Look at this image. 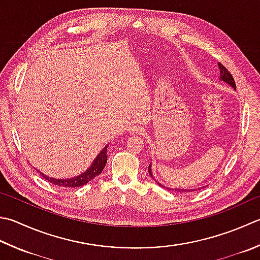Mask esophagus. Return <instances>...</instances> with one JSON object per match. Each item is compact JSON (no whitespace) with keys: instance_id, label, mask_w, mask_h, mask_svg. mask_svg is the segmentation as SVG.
I'll list each match as a JSON object with an SVG mask.
<instances>
[{"instance_id":"34e87169","label":"esophagus","mask_w":260,"mask_h":260,"mask_svg":"<svg viewBox=\"0 0 260 260\" xmlns=\"http://www.w3.org/2000/svg\"><path fill=\"white\" fill-rule=\"evenodd\" d=\"M129 131H131V132H134V133L142 134V133H143V132H144V127H142V126L139 125V124H134V125L131 126Z\"/></svg>"}]
</instances>
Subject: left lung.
Returning <instances> with one entry per match:
<instances>
[{
  "instance_id": "obj_1",
  "label": "left lung",
  "mask_w": 260,
  "mask_h": 260,
  "mask_svg": "<svg viewBox=\"0 0 260 260\" xmlns=\"http://www.w3.org/2000/svg\"><path fill=\"white\" fill-rule=\"evenodd\" d=\"M218 68H220V78H221V80H223L224 82L230 84L232 88L236 89V82H235V79H233L232 74L229 72L225 66L222 65L221 63H218ZM149 174L152 178H153V176H152V172H151V166H149ZM157 184H159V182H157ZM167 189H168V188H167ZM174 190L177 191V192H190V191H195L196 189H179V188H178V189H174Z\"/></svg>"
}]
</instances>
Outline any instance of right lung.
Masks as SVG:
<instances>
[{
	"mask_svg": "<svg viewBox=\"0 0 260 260\" xmlns=\"http://www.w3.org/2000/svg\"><path fill=\"white\" fill-rule=\"evenodd\" d=\"M107 147L108 146L104 147L103 151H101L99 155L96 156V159L93 161L92 166H91L88 170L83 172L82 175L72 178V179H54V178H49L46 175H44L43 172L40 171L38 172L45 178L46 180L49 181L50 184L55 186H60L65 188H75V187L84 186L85 184H88L89 181L94 179L96 176H99L101 172H103L104 168L107 164Z\"/></svg>",
	"mask_w": 260,
	"mask_h": 260,
	"instance_id": "add662e5",
	"label": "right lung"
}]
</instances>
